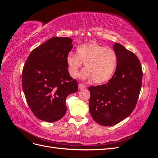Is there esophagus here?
I'll return each instance as SVG.
<instances>
[{"mask_svg": "<svg viewBox=\"0 0 158 158\" xmlns=\"http://www.w3.org/2000/svg\"><path fill=\"white\" fill-rule=\"evenodd\" d=\"M78 88L80 89H85V85L82 84H79L78 85Z\"/></svg>", "mask_w": 158, "mask_h": 158, "instance_id": "34e87169", "label": "esophagus"}]
</instances>
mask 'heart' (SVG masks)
I'll return each mask as SVG.
<instances>
[{"instance_id":"b5f03b06","label":"heart","mask_w":158,"mask_h":158,"mask_svg":"<svg viewBox=\"0 0 158 158\" xmlns=\"http://www.w3.org/2000/svg\"><path fill=\"white\" fill-rule=\"evenodd\" d=\"M66 63L72 77L78 76L83 63L85 70L82 78H92L95 83H103L111 78L115 72L117 55L111 48L90 43L79 45L76 54L70 53L66 57Z\"/></svg>"}]
</instances>
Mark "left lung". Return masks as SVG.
I'll use <instances>...</instances> for the list:
<instances>
[{
	"mask_svg": "<svg viewBox=\"0 0 158 158\" xmlns=\"http://www.w3.org/2000/svg\"><path fill=\"white\" fill-rule=\"evenodd\" d=\"M116 71L107 83L89 87V112L102 126L116 125L135 109L140 92L142 70L140 62L132 52L115 43Z\"/></svg>",
	"mask_w": 158,
	"mask_h": 158,
	"instance_id": "1",
	"label": "left lung"
}]
</instances>
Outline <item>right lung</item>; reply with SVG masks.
Segmentation results:
<instances>
[{"instance_id": "right-lung-1", "label": "right lung", "mask_w": 158, "mask_h": 158, "mask_svg": "<svg viewBox=\"0 0 158 158\" xmlns=\"http://www.w3.org/2000/svg\"><path fill=\"white\" fill-rule=\"evenodd\" d=\"M72 42L69 37H52L33 49L23 66L22 88L26 102L41 121L52 123L63 118L66 97L78 89L66 63Z\"/></svg>"}]
</instances>
